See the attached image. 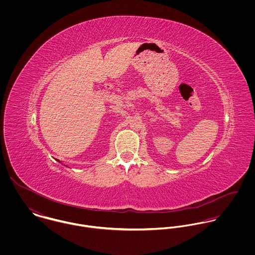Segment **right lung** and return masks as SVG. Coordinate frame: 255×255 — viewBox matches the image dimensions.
Here are the masks:
<instances>
[{
    "label": "right lung",
    "mask_w": 255,
    "mask_h": 255,
    "mask_svg": "<svg viewBox=\"0 0 255 255\" xmlns=\"http://www.w3.org/2000/svg\"><path fill=\"white\" fill-rule=\"evenodd\" d=\"M58 161H59V160H58ZM59 162H60V163H61V161H59Z\"/></svg>",
    "instance_id": "obj_1"
}]
</instances>
